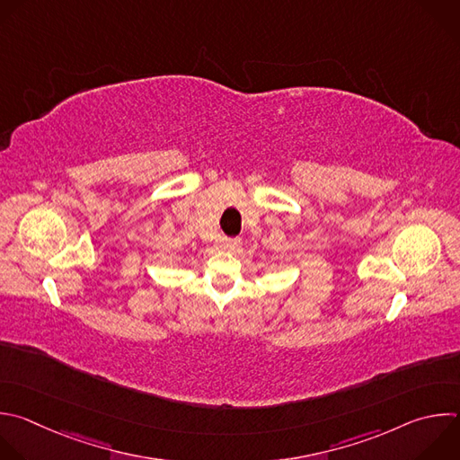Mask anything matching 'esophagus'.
I'll return each instance as SVG.
<instances>
[{
  "label": "esophagus",
  "instance_id": "34e87169",
  "mask_svg": "<svg viewBox=\"0 0 460 460\" xmlns=\"http://www.w3.org/2000/svg\"><path fill=\"white\" fill-rule=\"evenodd\" d=\"M222 247H224L227 252H233V254H234V252L240 251L242 242H240V238H227V240H224Z\"/></svg>",
  "mask_w": 460,
  "mask_h": 460
}]
</instances>
